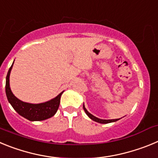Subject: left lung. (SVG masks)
Masks as SVG:
<instances>
[{
	"label": "left lung",
	"instance_id": "8db88e82",
	"mask_svg": "<svg viewBox=\"0 0 158 158\" xmlns=\"http://www.w3.org/2000/svg\"><path fill=\"white\" fill-rule=\"evenodd\" d=\"M83 108H84V110H85V113L87 114L88 116H89V118H91V119H93V121H96V122L100 123H109L115 122V121L118 120V118H115V119H100V118H96V117H95L94 115H93L92 114H90V113H89V111L86 110V108L85 107V106H84V105H83Z\"/></svg>",
	"mask_w": 158,
	"mask_h": 158
}]
</instances>
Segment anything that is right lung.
<instances>
[{
	"mask_svg": "<svg viewBox=\"0 0 158 158\" xmlns=\"http://www.w3.org/2000/svg\"><path fill=\"white\" fill-rule=\"evenodd\" d=\"M13 65V64H12ZM12 66L9 68L6 77V85L5 92L8 102L10 103L16 112L21 116L24 117L30 121H41L51 118L57 112L60 104V98L62 93H60L55 98L50 101L42 103V104H28L19 100L12 93L9 86V75H10Z\"/></svg>",
	"mask_w": 158,
	"mask_h": 158,
	"instance_id": "1",
	"label": "right lung"
}]
</instances>
